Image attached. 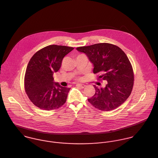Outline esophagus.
<instances>
[{
  "label": "esophagus",
  "mask_w": 158,
  "mask_h": 158,
  "mask_svg": "<svg viewBox=\"0 0 158 158\" xmlns=\"http://www.w3.org/2000/svg\"><path fill=\"white\" fill-rule=\"evenodd\" d=\"M76 86H78V87H80V88H84L86 86V85H83V84H77Z\"/></svg>",
  "instance_id": "34e87169"
}]
</instances>
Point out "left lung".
Wrapping results in <instances>:
<instances>
[{
	"label": "left lung",
	"mask_w": 158,
	"mask_h": 158,
	"mask_svg": "<svg viewBox=\"0 0 158 158\" xmlns=\"http://www.w3.org/2000/svg\"><path fill=\"white\" fill-rule=\"evenodd\" d=\"M85 53L94 65V73H101L99 78L106 82L104 88L96 89L88 101L102 111H110L123 104L130 96L134 85L131 64L118 47L106 43L97 44L76 48Z\"/></svg>",
	"instance_id": "1"
}]
</instances>
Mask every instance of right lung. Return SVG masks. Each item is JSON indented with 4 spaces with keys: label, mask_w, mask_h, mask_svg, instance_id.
<instances>
[{
    "label": "right lung",
    "mask_w": 158,
    "mask_h": 158,
    "mask_svg": "<svg viewBox=\"0 0 158 158\" xmlns=\"http://www.w3.org/2000/svg\"><path fill=\"white\" fill-rule=\"evenodd\" d=\"M72 47L52 45L35 53L30 59L24 77L26 92L31 101L37 107L52 110L64 105L70 88L54 81L64 57Z\"/></svg>",
    "instance_id": "right-lung-1"
}]
</instances>
